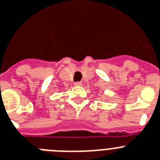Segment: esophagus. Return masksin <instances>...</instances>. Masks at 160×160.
I'll list each match as a JSON object with an SVG mask.
<instances>
[{"instance_id": "esophagus-1", "label": "esophagus", "mask_w": 160, "mask_h": 160, "mask_svg": "<svg viewBox=\"0 0 160 160\" xmlns=\"http://www.w3.org/2000/svg\"><path fill=\"white\" fill-rule=\"evenodd\" d=\"M74 85H75V86H80V85H82V83L80 82V81H77V82H75Z\"/></svg>"}]
</instances>
